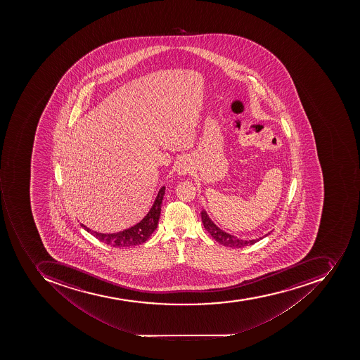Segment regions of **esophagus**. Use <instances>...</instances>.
Listing matches in <instances>:
<instances>
[{
    "label": "esophagus",
    "mask_w": 360,
    "mask_h": 360,
    "mask_svg": "<svg viewBox=\"0 0 360 360\" xmlns=\"http://www.w3.org/2000/svg\"><path fill=\"white\" fill-rule=\"evenodd\" d=\"M176 171L179 176H187L188 173L191 171V165H190L189 160L184 159L179 160L176 163Z\"/></svg>",
    "instance_id": "34e87169"
}]
</instances>
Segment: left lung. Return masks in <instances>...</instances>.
<instances>
[{
	"label": "left lung",
	"mask_w": 360,
	"mask_h": 360,
	"mask_svg": "<svg viewBox=\"0 0 360 360\" xmlns=\"http://www.w3.org/2000/svg\"><path fill=\"white\" fill-rule=\"evenodd\" d=\"M200 215L205 229L212 235V238H214L216 242L221 244L224 247L234 248V249L248 247V245H252V244L257 243V242L260 241V240H262V238H266V236L270 234V233H268V234L264 235L262 238H255V240H242V238H238V236L231 235L229 233H226L225 231H223V229H219V227L210 219L206 210H201Z\"/></svg>",
	"instance_id": "8db88e82"
}]
</instances>
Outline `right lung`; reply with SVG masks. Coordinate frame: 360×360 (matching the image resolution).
Listing matches in <instances>:
<instances>
[{"instance_id":"right-lung-1","label":"right lung","mask_w":360,"mask_h":360,"mask_svg":"<svg viewBox=\"0 0 360 360\" xmlns=\"http://www.w3.org/2000/svg\"><path fill=\"white\" fill-rule=\"evenodd\" d=\"M165 193V187H162L156 195L153 206L150 207V212L146 214L142 221L129 229H124L122 232L105 234V233L94 232L89 227L84 226L83 224L82 227L86 232L96 236L99 241L113 248H131L141 245L148 241V238L158 227L160 214H161L162 200H163Z\"/></svg>"}]
</instances>
